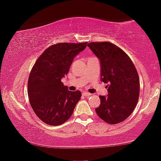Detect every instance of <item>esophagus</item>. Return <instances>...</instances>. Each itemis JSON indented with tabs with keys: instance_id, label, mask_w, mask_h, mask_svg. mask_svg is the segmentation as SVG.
<instances>
[{
	"instance_id": "1",
	"label": "esophagus",
	"mask_w": 161,
	"mask_h": 161,
	"mask_svg": "<svg viewBox=\"0 0 161 161\" xmlns=\"http://www.w3.org/2000/svg\"><path fill=\"white\" fill-rule=\"evenodd\" d=\"M83 96H85V97H88V96H90V95H91V94L89 93V92H83Z\"/></svg>"
}]
</instances>
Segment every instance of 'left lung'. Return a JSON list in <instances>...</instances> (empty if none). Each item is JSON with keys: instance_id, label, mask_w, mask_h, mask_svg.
<instances>
[{"instance_id": "1", "label": "left lung", "mask_w": 161, "mask_h": 161, "mask_svg": "<svg viewBox=\"0 0 161 161\" xmlns=\"http://www.w3.org/2000/svg\"><path fill=\"white\" fill-rule=\"evenodd\" d=\"M88 47L100 61V79L108 84V95L100 96L96 113L109 124L122 122L133 113L139 97L137 70L130 57L114 44L91 42Z\"/></svg>"}]
</instances>
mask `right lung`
<instances>
[{
  "mask_svg": "<svg viewBox=\"0 0 161 161\" xmlns=\"http://www.w3.org/2000/svg\"><path fill=\"white\" fill-rule=\"evenodd\" d=\"M87 42L58 43L47 48L31 71L28 94L34 113L50 125H60L72 116L81 97L80 91H69L61 82L75 57Z\"/></svg>",
  "mask_w": 161,
  "mask_h": 161,
  "instance_id": "1",
  "label": "right lung"
}]
</instances>
